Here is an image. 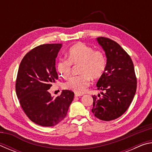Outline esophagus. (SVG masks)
Here are the masks:
<instances>
[{
    "instance_id": "obj_1",
    "label": "esophagus",
    "mask_w": 152,
    "mask_h": 152,
    "mask_svg": "<svg viewBox=\"0 0 152 152\" xmlns=\"http://www.w3.org/2000/svg\"><path fill=\"white\" fill-rule=\"evenodd\" d=\"M82 95H83V94H79V93H76V92H75V96L76 97L80 96H82Z\"/></svg>"
}]
</instances>
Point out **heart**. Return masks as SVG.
I'll return each mask as SVG.
<instances>
[{
    "instance_id": "1",
    "label": "heart",
    "mask_w": 152,
    "mask_h": 152,
    "mask_svg": "<svg viewBox=\"0 0 152 152\" xmlns=\"http://www.w3.org/2000/svg\"><path fill=\"white\" fill-rule=\"evenodd\" d=\"M78 65L81 74L70 77L64 88L76 93H82L90 84L91 78L98 79L103 75L107 66L105 53L101 50H94L84 43H78L70 48L68 59L61 58L56 64V69L61 76L67 78L70 76L72 67Z\"/></svg>"
}]
</instances>
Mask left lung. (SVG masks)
<instances>
[{
    "label": "left lung",
    "instance_id": "left-lung-1",
    "mask_svg": "<svg viewBox=\"0 0 152 152\" xmlns=\"http://www.w3.org/2000/svg\"><path fill=\"white\" fill-rule=\"evenodd\" d=\"M97 41L106 53L107 66L96 84L102 94L92 96V112L98 119L109 121L128 109L136 92L137 78L132 58L117 42L104 37Z\"/></svg>",
    "mask_w": 152,
    "mask_h": 152
}]
</instances>
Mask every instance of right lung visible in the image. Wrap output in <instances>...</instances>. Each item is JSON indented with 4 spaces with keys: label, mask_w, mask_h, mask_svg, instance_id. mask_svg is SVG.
I'll return each instance as SVG.
<instances>
[{
    "label": "right lung",
    "mask_w": 152,
    "mask_h": 152,
    "mask_svg": "<svg viewBox=\"0 0 152 152\" xmlns=\"http://www.w3.org/2000/svg\"><path fill=\"white\" fill-rule=\"evenodd\" d=\"M61 43L37 46L26 53L18 70L15 89L22 109L36 124L51 127L66 117L74 96V92L64 90L53 99L49 89L58 79L56 58Z\"/></svg>",
    "instance_id": "obj_1"
}]
</instances>
